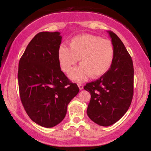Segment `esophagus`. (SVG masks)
I'll use <instances>...</instances> for the list:
<instances>
[{"instance_id":"obj_1","label":"esophagus","mask_w":151,"mask_h":151,"mask_svg":"<svg viewBox=\"0 0 151 151\" xmlns=\"http://www.w3.org/2000/svg\"><path fill=\"white\" fill-rule=\"evenodd\" d=\"M78 87H79V88L80 90H82V89H83V85H82V84H78Z\"/></svg>"}]
</instances>
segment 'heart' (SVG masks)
<instances>
[{
	"instance_id": "b5f03b06",
	"label": "heart",
	"mask_w": 151,
	"mask_h": 151,
	"mask_svg": "<svg viewBox=\"0 0 151 151\" xmlns=\"http://www.w3.org/2000/svg\"><path fill=\"white\" fill-rule=\"evenodd\" d=\"M115 55L113 43L107 39L91 34H81L70 40L69 47L62 44L58 50V59L61 70L67 72L77 63L80 65L71 69L70 79L83 82L90 76L98 78L110 69Z\"/></svg>"
}]
</instances>
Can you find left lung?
I'll return each mask as SVG.
<instances>
[{
    "mask_svg": "<svg viewBox=\"0 0 151 151\" xmlns=\"http://www.w3.org/2000/svg\"><path fill=\"white\" fill-rule=\"evenodd\" d=\"M107 32L115 49L112 65L106 73L84 87L91 93L86 113L93 122L102 127L112 125L123 117L133 95L134 69L131 55L115 33Z\"/></svg>",
    "mask_w": 151,
    "mask_h": 151,
    "instance_id": "left-lung-1",
    "label": "left lung"
}]
</instances>
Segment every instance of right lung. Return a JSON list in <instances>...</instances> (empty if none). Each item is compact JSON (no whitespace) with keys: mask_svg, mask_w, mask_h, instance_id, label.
I'll return each instance as SVG.
<instances>
[{"mask_svg":"<svg viewBox=\"0 0 151 151\" xmlns=\"http://www.w3.org/2000/svg\"><path fill=\"white\" fill-rule=\"evenodd\" d=\"M60 33L42 32L30 41L18 64L20 100L32 121L51 128L65 118L67 106L79 92L61 71L58 59Z\"/></svg>","mask_w":151,"mask_h":151,"instance_id":"right-lung-1","label":"right lung"}]
</instances>
